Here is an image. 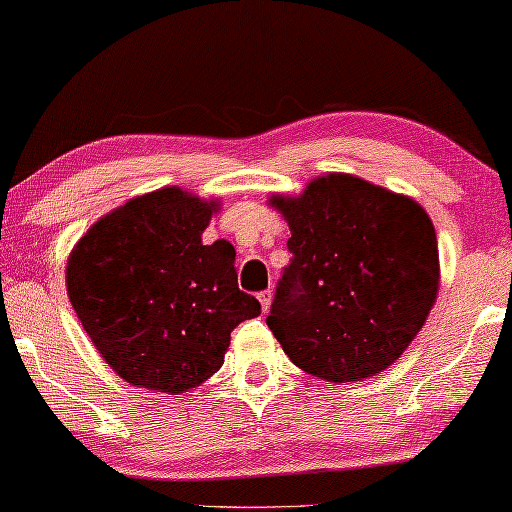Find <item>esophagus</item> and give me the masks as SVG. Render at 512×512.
<instances>
[{"label":"esophagus","instance_id":"34e87169","mask_svg":"<svg viewBox=\"0 0 512 512\" xmlns=\"http://www.w3.org/2000/svg\"><path fill=\"white\" fill-rule=\"evenodd\" d=\"M258 300H261L263 312H268V310H270V305H272V291H263V293H258Z\"/></svg>","mask_w":512,"mask_h":512}]
</instances>
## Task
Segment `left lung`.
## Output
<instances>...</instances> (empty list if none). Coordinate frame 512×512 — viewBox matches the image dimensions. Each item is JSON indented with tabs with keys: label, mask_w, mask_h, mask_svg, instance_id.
<instances>
[{
	"label": "left lung",
	"mask_w": 512,
	"mask_h": 512,
	"mask_svg": "<svg viewBox=\"0 0 512 512\" xmlns=\"http://www.w3.org/2000/svg\"><path fill=\"white\" fill-rule=\"evenodd\" d=\"M289 223L291 265L268 326L286 356L326 382L387 370L422 331L440 284L436 230L424 207L345 172L300 195H270Z\"/></svg>",
	"instance_id": "obj_1"
}]
</instances>
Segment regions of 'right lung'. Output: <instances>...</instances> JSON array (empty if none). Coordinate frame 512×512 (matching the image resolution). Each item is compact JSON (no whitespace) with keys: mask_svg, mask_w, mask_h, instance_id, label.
I'll list each match as a JSON object with an SVG mask.
<instances>
[{"mask_svg":"<svg viewBox=\"0 0 512 512\" xmlns=\"http://www.w3.org/2000/svg\"><path fill=\"white\" fill-rule=\"evenodd\" d=\"M219 209L221 200L158 188L97 219L67 258L83 331L132 387H200L223 366L230 331L261 314L237 286L233 244H202Z\"/></svg>","mask_w":512,"mask_h":512,"instance_id":"obj_1","label":"right lung"}]
</instances>
